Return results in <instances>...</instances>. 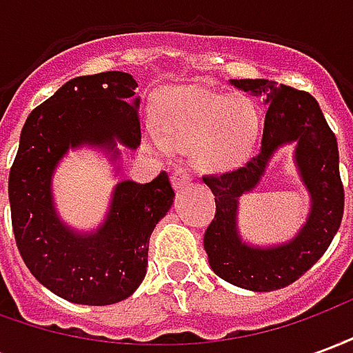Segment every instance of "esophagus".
<instances>
[{
	"label": "esophagus",
	"mask_w": 353,
	"mask_h": 353,
	"mask_svg": "<svg viewBox=\"0 0 353 353\" xmlns=\"http://www.w3.org/2000/svg\"><path fill=\"white\" fill-rule=\"evenodd\" d=\"M191 170L189 166H177L174 170V174H172V185L176 187V189H181L183 185H189L191 183Z\"/></svg>",
	"instance_id": "esophagus-1"
}]
</instances>
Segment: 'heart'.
Segmentation results:
<instances>
[{
    "mask_svg": "<svg viewBox=\"0 0 353 353\" xmlns=\"http://www.w3.org/2000/svg\"><path fill=\"white\" fill-rule=\"evenodd\" d=\"M157 134L147 136L153 151L192 149L202 170L227 172L248 161L261 134V115L250 98H227L206 87H179L154 109Z\"/></svg>",
    "mask_w": 353,
    "mask_h": 353,
    "instance_id": "heart-1",
    "label": "heart"
}]
</instances>
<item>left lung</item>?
<instances>
[{
  "mask_svg": "<svg viewBox=\"0 0 353 353\" xmlns=\"http://www.w3.org/2000/svg\"><path fill=\"white\" fill-rule=\"evenodd\" d=\"M245 92L266 96L265 128L259 153L240 168L202 176L215 196V215L204 232V250L214 272L252 291H274L299 280L327 252L341 227L344 187L339 172V145L312 94L266 79H234ZM297 141V163L311 191L309 221L295 241L280 248L245 246L236 232L237 199L259 183L278 146Z\"/></svg>",
  "mask_w": 353,
  "mask_h": 353,
  "instance_id": "obj_1",
  "label": "left lung"
}]
</instances>
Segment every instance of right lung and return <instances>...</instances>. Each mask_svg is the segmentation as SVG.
Wrapping results in <instances>:
<instances>
[{"mask_svg":"<svg viewBox=\"0 0 353 353\" xmlns=\"http://www.w3.org/2000/svg\"><path fill=\"white\" fill-rule=\"evenodd\" d=\"M138 83L123 72L75 77L30 113L9 172L17 248L35 280L77 304L103 306L130 296L143 280L151 232L174 202L166 172L145 185H117L111 212L90 236L58 221L50 176L70 147L141 143Z\"/></svg>","mask_w":353,"mask_h":353,"instance_id":"add662e5","label":"right lung"}]
</instances>
